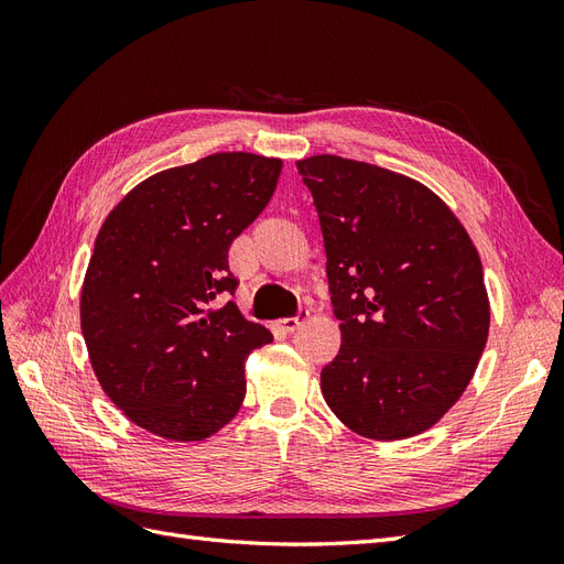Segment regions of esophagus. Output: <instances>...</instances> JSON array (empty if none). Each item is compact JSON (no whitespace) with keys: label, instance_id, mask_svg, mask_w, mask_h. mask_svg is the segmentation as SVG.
Returning a JSON list of instances; mask_svg holds the SVG:
<instances>
[{"label":"esophagus","instance_id":"34e87169","mask_svg":"<svg viewBox=\"0 0 564 564\" xmlns=\"http://www.w3.org/2000/svg\"><path fill=\"white\" fill-rule=\"evenodd\" d=\"M308 317V311H301L296 317H282V319H275V327L278 329H282V332H286V334H292V332H296L299 327H301V322Z\"/></svg>","mask_w":564,"mask_h":564}]
</instances>
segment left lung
Segmentation results:
<instances>
[{
	"label": "left lung",
	"mask_w": 564,
	"mask_h": 564,
	"mask_svg": "<svg viewBox=\"0 0 564 564\" xmlns=\"http://www.w3.org/2000/svg\"><path fill=\"white\" fill-rule=\"evenodd\" d=\"M327 251L340 348L322 395L357 435L429 431L464 395L489 334L470 235L423 183L336 155L299 160Z\"/></svg>",
	"instance_id": "obj_1"
}]
</instances>
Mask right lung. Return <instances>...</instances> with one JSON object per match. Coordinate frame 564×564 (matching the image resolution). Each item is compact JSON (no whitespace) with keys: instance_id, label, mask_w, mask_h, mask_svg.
Masks as SVG:
<instances>
[{"instance_id":"add662e5","label":"right lung","mask_w":564,"mask_h":564,"mask_svg":"<svg viewBox=\"0 0 564 564\" xmlns=\"http://www.w3.org/2000/svg\"><path fill=\"white\" fill-rule=\"evenodd\" d=\"M282 160L216 152L145 178L98 230L79 317L96 379L148 433L197 442L240 412L251 350L272 340L232 301L228 249Z\"/></svg>"}]
</instances>
